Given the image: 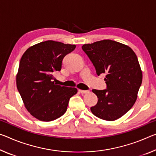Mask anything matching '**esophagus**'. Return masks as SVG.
<instances>
[{"label": "esophagus", "mask_w": 156, "mask_h": 156, "mask_svg": "<svg viewBox=\"0 0 156 156\" xmlns=\"http://www.w3.org/2000/svg\"><path fill=\"white\" fill-rule=\"evenodd\" d=\"M78 91H80L81 94H87L89 92V91L87 90H78Z\"/></svg>", "instance_id": "esophagus-1"}]
</instances>
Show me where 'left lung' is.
<instances>
[{
	"label": "left lung",
	"instance_id": "obj_1",
	"mask_svg": "<svg viewBox=\"0 0 156 156\" xmlns=\"http://www.w3.org/2000/svg\"><path fill=\"white\" fill-rule=\"evenodd\" d=\"M96 73H106L107 89L92 90L98 97L96 105L90 110L96 117L115 121L130 110L137 98L142 82V72L137 55L131 48L117 41L104 39L84 44Z\"/></svg>",
	"mask_w": 156,
	"mask_h": 156
}]
</instances>
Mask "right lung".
Returning <instances> with one entry per match:
<instances>
[{
    "instance_id": "right-lung-1",
    "label": "right lung",
    "mask_w": 156,
    "mask_h": 156,
    "mask_svg": "<svg viewBox=\"0 0 156 156\" xmlns=\"http://www.w3.org/2000/svg\"><path fill=\"white\" fill-rule=\"evenodd\" d=\"M75 48L74 44L48 40L30 47L22 55L16 87L27 110L37 119L51 122L60 117L78 92L75 87L53 81V73L61 70L63 58Z\"/></svg>"
}]
</instances>
